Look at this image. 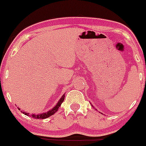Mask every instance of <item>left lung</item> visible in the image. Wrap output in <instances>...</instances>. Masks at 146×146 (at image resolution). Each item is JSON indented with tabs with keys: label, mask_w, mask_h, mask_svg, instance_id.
<instances>
[{
	"label": "left lung",
	"mask_w": 146,
	"mask_h": 146,
	"mask_svg": "<svg viewBox=\"0 0 146 146\" xmlns=\"http://www.w3.org/2000/svg\"><path fill=\"white\" fill-rule=\"evenodd\" d=\"M92 107H93V106H92Z\"/></svg>",
	"instance_id": "1"
}]
</instances>
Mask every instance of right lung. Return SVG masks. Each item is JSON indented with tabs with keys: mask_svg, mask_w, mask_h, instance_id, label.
Instances as JSON below:
<instances>
[{
	"mask_svg": "<svg viewBox=\"0 0 146 146\" xmlns=\"http://www.w3.org/2000/svg\"><path fill=\"white\" fill-rule=\"evenodd\" d=\"M64 97H65V96H64V95L61 96V98L60 99V100L58 102V103L56 104V105H55L54 108H52L51 110H50L49 111L46 112V113H40V114H32V115H31V114H29L28 113H26V112H25V111H22V110H21V112H23V114H25V115H28V116L31 115L32 118H36V119H44V118H49V117L51 116V115H52L54 113H55L56 112L58 111V108H60V105H61V104L63 103V102H64ZM19 110H20V108H19Z\"/></svg>",
	"mask_w": 146,
	"mask_h": 146,
	"instance_id": "1",
	"label": "right lung"
}]
</instances>
